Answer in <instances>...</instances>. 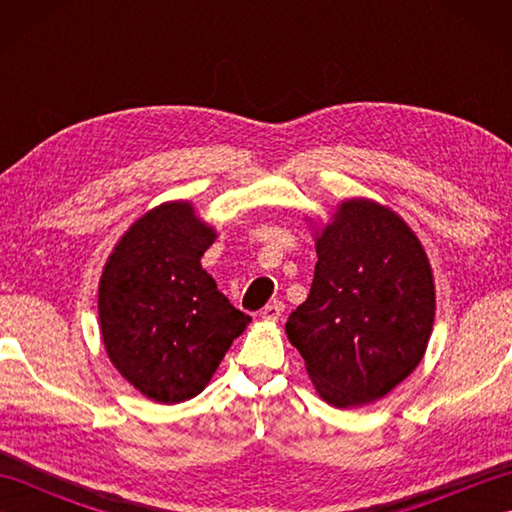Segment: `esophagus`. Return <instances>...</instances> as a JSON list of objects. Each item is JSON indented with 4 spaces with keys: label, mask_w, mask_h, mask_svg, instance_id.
Here are the masks:
<instances>
[{
    "label": "esophagus",
    "mask_w": 512,
    "mask_h": 512,
    "mask_svg": "<svg viewBox=\"0 0 512 512\" xmlns=\"http://www.w3.org/2000/svg\"><path fill=\"white\" fill-rule=\"evenodd\" d=\"M281 312H284V303L273 301V303H268V306L262 308V312H259V317H262V321L277 323L281 319Z\"/></svg>",
    "instance_id": "obj_1"
}]
</instances>
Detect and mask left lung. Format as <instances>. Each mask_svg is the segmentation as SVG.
<instances>
[{
	"label": "left lung",
	"instance_id": "obj_1",
	"mask_svg": "<svg viewBox=\"0 0 512 512\" xmlns=\"http://www.w3.org/2000/svg\"><path fill=\"white\" fill-rule=\"evenodd\" d=\"M308 222L319 262L308 299L286 321L288 341L328 405L363 407L427 352L436 319L431 262L411 226L376 200L347 198L330 222Z\"/></svg>",
	"mask_w": 512,
	"mask_h": 512
}]
</instances>
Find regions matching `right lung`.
<instances>
[{"instance_id":"obj_1","label":"right lung","mask_w":512,"mask_h":512,"mask_svg":"<svg viewBox=\"0 0 512 512\" xmlns=\"http://www.w3.org/2000/svg\"><path fill=\"white\" fill-rule=\"evenodd\" d=\"M215 239V226L189 200L162 202L127 228L103 266L99 325L107 358L160 405L198 396L250 323L200 264Z\"/></svg>"}]
</instances>
